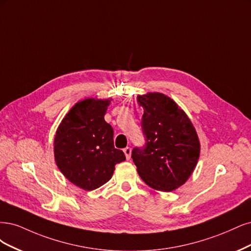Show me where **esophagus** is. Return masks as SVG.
Wrapping results in <instances>:
<instances>
[{
  "instance_id": "1",
  "label": "esophagus",
  "mask_w": 251,
  "mask_h": 251,
  "mask_svg": "<svg viewBox=\"0 0 251 251\" xmlns=\"http://www.w3.org/2000/svg\"><path fill=\"white\" fill-rule=\"evenodd\" d=\"M123 151H124V153H125L126 158H127V159L130 158V156H131V148H130V147H126Z\"/></svg>"
}]
</instances>
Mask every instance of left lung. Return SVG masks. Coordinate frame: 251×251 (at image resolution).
<instances>
[{
    "mask_svg": "<svg viewBox=\"0 0 251 251\" xmlns=\"http://www.w3.org/2000/svg\"><path fill=\"white\" fill-rule=\"evenodd\" d=\"M144 108V148H134L131 157L137 173L150 188L172 192L187 182L197 166L200 142L191 120L177 103L161 93L137 96Z\"/></svg>",
    "mask_w": 251,
    "mask_h": 251,
    "instance_id": "1",
    "label": "left lung"
}]
</instances>
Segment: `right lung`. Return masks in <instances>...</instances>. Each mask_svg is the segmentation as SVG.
Here are the masks:
<instances>
[{"label":"right lung","mask_w":251,"mask_h":251,"mask_svg":"<svg viewBox=\"0 0 251 251\" xmlns=\"http://www.w3.org/2000/svg\"><path fill=\"white\" fill-rule=\"evenodd\" d=\"M112 99L78 101L60 122L54 137V157L60 172L73 184L93 191L106 183L115 166L126 159L114 146V129L105 122Z\"/></svg>","instance_id":"add662e5"}]
</instances>
